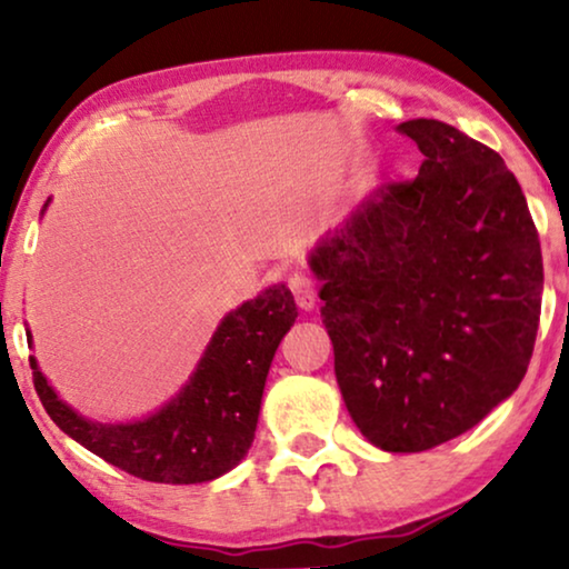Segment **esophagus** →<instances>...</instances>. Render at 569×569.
Listing matches in <instances>:
<instances>
[{
	"instance_id": "obj_1",
	"label": "esophagus",
	"mask_w": 569,
	"mask_h": 569,
	"mask_svg": "<svg viewBox=\"0 0 569 569\" xmlns=\"http://www.w3.org/2000/svg\"><path fill=\"white\" fill-rule=\"evenodd\" d=\"M290 290L302 310L316 308V282L306 274V271H295L290 277Z\"/></svg>"
}]
</instances>
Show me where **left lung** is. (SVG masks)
<instances>
[{
  "label": "left lung",
  "instance_id": "1",
  "mask_svg": "<svg viewBox=\"0 0 569 569\" xmlns=\"http://www.w3.org/2000/svg\"><path fill=\"white\" fill-rule=\"evenodd\" d=\"M425 162L310 253L341 399L372 446L419 453L523 380L541 316L539 232L520 183L450 123H399Z\"/></svg>",
  "mask_w": 569,
  "mask_h": 569
}]
</instances>
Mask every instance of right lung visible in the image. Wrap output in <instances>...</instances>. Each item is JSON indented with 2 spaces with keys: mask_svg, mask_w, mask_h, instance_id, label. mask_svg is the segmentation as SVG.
Wrapping results in <instances>:
<instances>
[{
  "mask_svg": "<svg viewBox=\"0 0 569 569\" xmlns=\"http://www.w3.org/2000/svg\"><path fill=\"white\" fill-rule=\"evenodd\" d=\"M295 318L284 284L230 310L176 399L137 422L103 425L77 415L30 357L33 383L59 430L90 453L144 481L201 485L236 469L251 448L271 360Z\"/></svg>",
  "mask_w": 569,
  "mask_h": 569,
  "instance_id": "right-lung-1",
  "label": "right lung"
}]
</instances>
